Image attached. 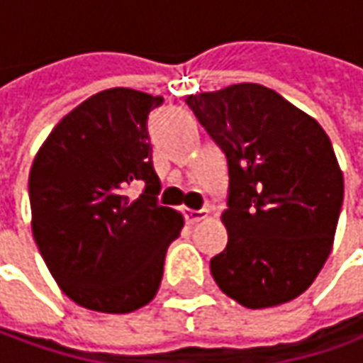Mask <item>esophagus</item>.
Wrapping results in <instances>:
<instances>
[{
    "label": "esophagus",
    "instance_id": "34e87169",
    "mask_svg": "<svg viewBox=\"0 0 363 363\" xmlns=\"http://www.w3.org/2000/svg\"><path fill=\"white\" fill-rule=\"evenodd\" d=\"M182 217L184 220L189 223V225H193V223H199L201 219H205L206 217V211H194V208H182Z\"/></svg>",
    "mask_w": 363,
    "mask_h": 363
}]
</instances>
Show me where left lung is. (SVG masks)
<instances>
[{
	"instance_id": "1",
	"label": "left lung",
	"mask_w": 363,
	"mask_h": 363,
	"mask_svg": "<svg viewBox=\"0 0 363 363\" xmlns=\"http://www.w3.org/2000/svg\"><path fill=\"white\" fill-rule=\"evenodd\" d=\"M186 104L229 167L220 215L229 241L211 259L213 279L249 309L291 301L330 257L344 203L330 136L261 84L191 94Z\"/></svg>"
}]
</instances>
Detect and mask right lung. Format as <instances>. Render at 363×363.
I'll list each match as a JSON object with an SVG mask.
<instances>
[{"mask_svg":"<svg viewBox=\"0 0 363 363\" xmlns=\"http://www.w3.org/2000/svg\"><path fill=\"white\" fill-rule=\"evenodd\" d=\"M162 96L110 88L57 122L30 170L35 245L60 289L78 306L130 313L150 303L181 213L160 206L148 114ZM144 182L132 201L130 184Z\"/></svg>","mask_w":363,"mask_h":363,"instance_id":"right-lung-1","label":"right lung"}]
</instances>
